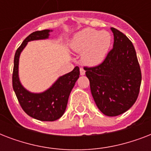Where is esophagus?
Wrapping results in <instances>:
<instances>
[{"label": "esophagus", "instance_id": "34e87169", "mask_svg": "<svg viewBox=\"0 0 151 151\" xmlns=\"http://www.w3.org/2000/svg\"><path fill=\"white\" fill-rule=\"evenodd\" d=\"M80 73L81 75H85V70L83 68H80Z\"/></svg>", "mask_w": 151, "mask_h": 151}]
</instances>
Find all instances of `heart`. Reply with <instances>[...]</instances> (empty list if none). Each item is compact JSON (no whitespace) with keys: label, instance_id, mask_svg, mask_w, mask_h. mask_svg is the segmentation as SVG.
Segmentation results:
<instances>
[{"label":"heart","instance_id":"obj_1","mask_svg":"<svg viewBox=\"0 0 151 151\" xmlns=\"http://www.w3.org/2000/svg\"><path fill=\"white\" fill-rule=\"evenodd\" d=\"M111 42V34L106 30L99 31L92 28H85L74 34L70 41V48L77 53H82L83 63L94 66L104 61Z\"/></svg>","mask_w":151,"mask_h":151}]
</instances>
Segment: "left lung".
Instances as JSON below:
<instances>
[{"label": "left lung", "mask_w": 151, "mask_h": 151, "mask_svg": "<svg viewBox=\"0 0 151 151\" xmlns=\"http://www.w3.org/2000/svg\"><path fill=\"white\" fill-rule=\"evenodd\" d=\"M114 46L105 60L95 67H85L97 107L103 114L114 117L124 113L137 99L141 70L132 41L111 27Z\"/></svg>", "instance_id": "obj_1"}]
</instances>
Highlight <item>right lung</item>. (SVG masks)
<instances>
[{
	"instance_id": "add662e5",
	"label": "right lung",
	"mask_w": 151,
	"mask_h": 151,
	"mask_svg": "<svg viewBox=\"0 0 151 151\" xmlns=\"http://www.w3.org/2000/svg\"><path fill=\"white\" fill-rule=\"evenodd\" d=\"M52 29H44L29 34L16 50L14 58L12 86L22 110L33 118L42 122H54L63 115L69 96L79 78L80 70L76 66L68 73L59 77L54 84L45 92L34 93L26 89L20 82L19 63L21 52L29 41L48 39Z\"/></svg>"
}]
</instances>
